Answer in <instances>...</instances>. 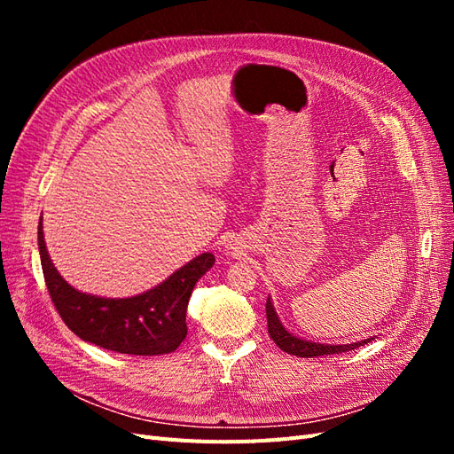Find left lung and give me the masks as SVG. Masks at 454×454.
I'll list each match as a JSON object with an SVG mask.
<instances>
[{
  "mask_svg": "<svg viewBox=\"0 0 454 454\" xmlns=\"http://www.w3.org/2000/svg\"><path fill=\"white\" fill-rule=\"evenodd\" d=\"M267 324H269V335L274 342H277L278 348L287 352V354L299 356V358H314V356L348 352V350L364 347V345H367V342L373 340V337H369V339H364V340H358V342H352V345H320V342L299 339V337L292 335L282 325V322L278 320V314L274 312L270 297L267 299Z\"/></svg>",
  "mask_w": 454,
  "mask_h": 454,
  "instance_id": "left-lung-1",
  "label": "left lung"
}]
</instances>
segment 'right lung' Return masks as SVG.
I'll return each instance as SVG.
<instances>
[{"label":"right lung","instance_id":"obj_1","mask_svg":"<svg viewBox=\"0 0 454 454\" xmlns=\"http://www.w3.org/2000/svg\"><path fill=\"white\" fill-rule=\"evenodd\" d=\"M37 244L47 290L64 324L96 347L134 356L168 354L182 345L187 335L185 312L191 292L215 263V257L206 252L153 290L127 299H106L79 292L60 277L49 257L41 222Z\"/></svg>","mask_w":454,"mask_h":454}]
</instances>
